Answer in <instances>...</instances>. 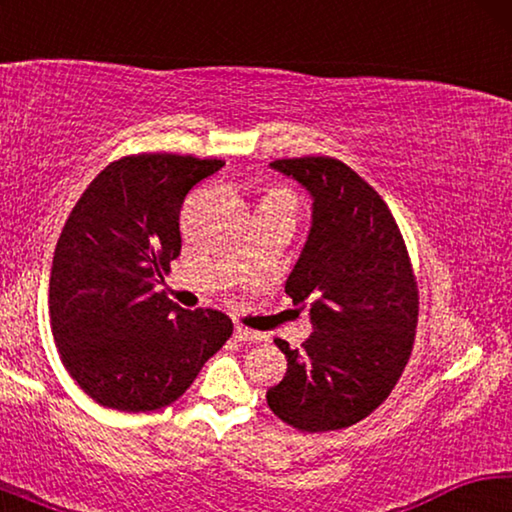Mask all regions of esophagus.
I'll use <instances>...</instances> for the list:
<instances>
[{
  "label": "esophagus",
  "instance_id": "esophagus-1",
  "mask_svg": "<svg viewBox=\"0 0 512 512\" xmlns=\"http://www.w3.org/2000/svg\"><path fill=\"white\" fill-rule=\"evenodd\" d=\"M235 339L237 341H262L264 336L259 334V332H255V329H248V327H244V325H237L235 327Z\"/></svg>",
  "mask_w": 512,
  "mask_h": 512
}]
</instances>
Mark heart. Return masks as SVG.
Masks as SVG:
<instances>
[{"label":"heart","mask_w":512,"mask_h":512,"mask_svg":"<svg viewBox=\"0 0 512 512\" xmlns=\"http://www.w3.org/2000/svg\"><path fill=\"white\" fill-rule=\"evenodd\" d=\"M264 201H282V203L296 205V196H293L289 189H271V192H266Z\"/></svg>","instance_id":"b5f03b06"}]
</instances>
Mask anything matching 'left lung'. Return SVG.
Segmentation results:
<instances>
[{
	"instance_id": "1",
	"label": "left lung",
	"mask_w": 512,
	"mask_h": 512,
	"mask_svg": "<svg viewBox=\"0 0 512 512\" xmlns=\"http://www.w3.org/2000/svg\"><path fill=\"white\" fill-rule=\"evenodd\" d=\"M314 196V221L287 280L293 305L311 302L314 325L287 357L266 402L293 429L320 433L357 424L386 400L409 363L418 282L391 210L357 171L327 155L275 160Z\"/></svg>"
}]
</instances>
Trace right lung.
Listing matches in <instances>:
<instances>
[{"label": "right lung", "mask_w": 512, "mask_h": 512, "mask_svg": "<svg viewBox=\"0 0 512 512\" xmlns=\"http://www.w3.org/2000/svg\"><path fill=\"white\" fill-rule=\"evenodd\" d=\"M223 160L137 153L110 162L60 232L49 277L51 334L65 370L94 402L140 413L183 395L232 336L216 309H183L155 291L180 255V207Z\"/></svg>", "instance_id": "1"}]
</instances>
